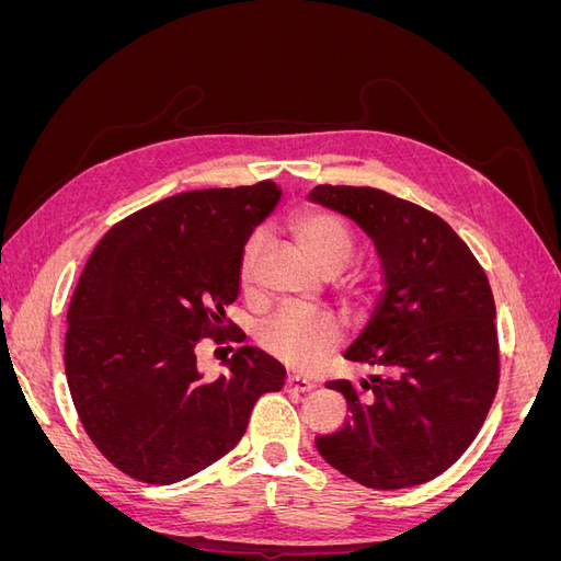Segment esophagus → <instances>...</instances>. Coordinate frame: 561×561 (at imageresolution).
Instances as JSON below:
<instances>
[{
    "instance_id": "34e87169",
    "label": "esophagus",
    "mask_w": 561,
    "mask_h": 561,
    "mask_svg": "<svg viewBox=\"0 0 561 561\" xmlns=\"http://www.w3.org/2000/svg\"><path fill=\"white\" fill-rule=\"evenodd\" d=\"M285 386L290 388V390H311V388H316V381H311V379H304V377H297V375H287V379H285Z\"/></svg>"
}]
</instances>
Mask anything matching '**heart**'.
Masks as SVG:
<instances>
[{
  "instance_id": "obj_1",
  "label": "heart",
  "mask_w": 561,
  "mask_h": 561,
  "mask_svg": "<svg viewBox=\"0 0 561 561\" xmlns=\"http://www.w3.org/2000/svg\"><path fill=\"white\" fill-rule=\"evenodd\" d=\"M290 236L299 250L322 271V274H339L353 260L355 236L346 219L322 208H304L293 215ZM260 254V239H252L241 257L239 278L248 287L254 280V264ZM353 283V290H355ZM262 346L276 355L287 367L297 371H311L322 360L342 346L344 328L330 311H309L301 307H285L262 328Z\"/></svg>"
}]
</instances>
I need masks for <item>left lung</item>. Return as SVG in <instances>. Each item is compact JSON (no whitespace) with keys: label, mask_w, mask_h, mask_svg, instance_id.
I'll return each instance as SVG.
<instances>
[{"label":"left lung","mask_w":561,"mask_h":561,"mask_svg":"<svg viewBox=\"0 0 561 561\" xmlns=\"http://www.w3.org/2000/svg\"><path fill=\"white\" fill-rule=\"evenodd\" d=\"M311 201L351 217L379 252L383 293L344 358L383 371L328 381L351 416L320 435L330 466L369 489L423 484L480 433L499 388L494 295L443 217L375 186L318 184Z\"/></svg>","instance_id":"8db88e82"}]
</instances>
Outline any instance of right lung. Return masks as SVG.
Instances as JSON below:
<instances>
[{
    "label": "right lung",
    "instance_id": "obj_1",
    "mask_svg": "<svg viewBox=\"0 0 561 561\" xmlns=\"http://www.w3.org/2000/svg\"><path fill=\"white\" fill-rule=\"evenodd\" d=\"M271 180L168 196L116 222L81 271L67 309L65 375L77 414L110 463L147 484L192 478L243 437L285 367L241 346L215 381L196 344L243 342L225 307L241 293L252 229L276 208Z\"/></svg>",
    "mask_w": 561,
    "mask_h": 561
}]
</instances>
